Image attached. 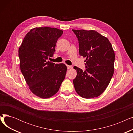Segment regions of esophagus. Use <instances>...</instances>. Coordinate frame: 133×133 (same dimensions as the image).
I'll use <instances>...</instances> for the list:
<instances>
[{"mask_svg":"<svg viewBox=\"0 0 133 133\" xmlns=\"http://www.w3.org/2000/svg\"><path fill=\"white\" fill-rule=\"evenodd\" d=\"M67 67L68 69H70V68H72V67L71 66H69V65H67Z\"/></svg>","mask_w":133,"mask_h":133,"instance_id":"1","label":"esophagus"}]
</instances>
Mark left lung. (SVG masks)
Wrapping results in <instances>:
<instances>
[{
	"label": "left lung",
	"instance_id": "1",
	"mask_svg": "<svg viewBox=\"0 0 133 133\" xmlns=\"http://www.w3.org/2000/svg\"><path fill=\"white\" fill-rule=\"evenodd\" d=\"M79 41V54L86 58L84 71L76 66L73 84L80 96L94 98L105 90L114 70L115 53L109 40L94 31L72 30Z\"/></svg>",
	"mask_w": 133,
	"mask_h": 133
}]
</instances>
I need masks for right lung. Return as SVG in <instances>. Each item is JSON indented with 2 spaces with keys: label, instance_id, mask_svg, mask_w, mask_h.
Here are the masks:
<instances>
[{
  "label": "right lung",
  "instance_id": "obj_1",
  "mask_svg": "<svg viewBox=\"0 0 133 133\" xmlns=\"http://www.w3.org/2000/svg\"><path fill=\"white\" fill-rule=\"evenodd\" d=\"M62 33L56 28H34L26 34L19 48L20 70L31 91L41 98H49L57 93L65 78L64 64L47 61L53 55Z\"/></svg>",
  "mask_w": 133,
  "mask_h": 133
}]
</instances>
